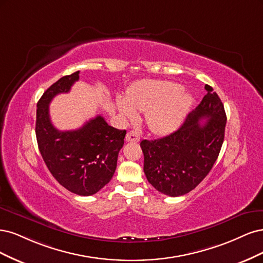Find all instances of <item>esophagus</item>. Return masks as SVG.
Instances as JSON below:
<instances>
[{"label": "esophagus", "instance_id": "esophagus-1", "mask_svg": "<svg viewBox=\"0 0 263 263\" xmlns=\"http://www.w3.org/2000/svg\"><path fill=\"white\" fill-rule=\"evenodd\" d=\"M125 140L128 142H139L140 141V137L139 134L135 132V131H129L126 133V137Z\"/></svg>", "mask_w": 263, "mask_h": 263}]
</instances>
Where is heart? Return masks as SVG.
Wrapping results in <instances>:
<instances>
[{
	"mask_svg": "<svg viewBox=\"0 0 263 263\" xmlns=\"http://www.w3.org/2000/svg\"><path fill=\"white\" fill-rule=\"evenodd\" d=\"M192 97L179 84L169 81H142L118 100V109L125 118L144 112L147 128L155 134L176 130L189 110Z\"/></svg>",
	"mask_w": 263,
	"mask_h": 263,
	"instance_id": "obj_1",
	"label": "heart"
}]
</instances>
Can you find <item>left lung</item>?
I'll list each match as a JSON object with an SVG mask.
<instances>
[{
    "label": "left lung",
    "mask_w": 263,
    "mask_h": 263,
    "mask_svg": "<svg viewBox=\"0 0 263 263\" xmlns=\"http://www.w3.org/2000/svg\"><path fill=\"white\" fill-rule=\"evenodd\" d=\"M206 95L177 131L154 141L143 140L144 174L166 196L190 192L213 167L223 145L226 114L222 100L205 85ZM202 120H206L201 123Z\"/></svg>",
    "instance_id": "left-lung-1"
}]
</instances>
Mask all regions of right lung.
I'll use <instances>...</instances> for the list:
<instances>
[{
	"mask_svg": "<svg viewBox=\"0 0 263 263\" xmlns=\"http://www.w3.org/2000/svg\"><path fill=\"white\" fill-rule=\"evenodd\" d=\"M79 79L80 71L63 76L44 92L37 104L36 138L40 154L55 180L69 191L87 197L111 180L126 131L108 125L101 116L78 130L54 128L49 104L58 94L69 92Z\"/></svg>",
	"mask_w": 263,
	"mask_h": 263,
	"instance_id": "1",
	"label": "right lung"
}]
</instances>
